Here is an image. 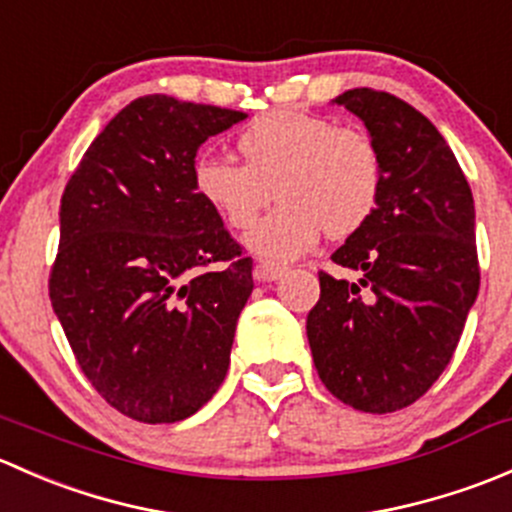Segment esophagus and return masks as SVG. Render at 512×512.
Here are the masks:
<instances>
[{
  "label": "esophagus",
  "mask_w": 512,
  "mask_h": 512,
  "mask_svg": "<svg viewBox=\"0 0 512 512\" xmlns=\"http://www.w3.org/2000/svg\"><path fill=\"white\" fill-rule=\"evenodd\" d=\"M285 275V265H280V262H270V260H260L255 265V270H252V277H255V282H275L280 280V277Z\"/></svg>",
  "instance_id": "obj_1"
}]
</instances>
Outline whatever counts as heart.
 Wrapping results in <instances>:
<instances>
[{
    "label": "heart",
    "mask_w": 512,
    "mask_h": 512,
    "mask_svg": "<svg viewBox=\"0 0 512 512\" xmlns=\"http://www.w3.org/2000/svg\"><path fill=\"white\" fill-rule=\"evenodd\" d=\"M242 163L200 156L193 165L198 198L232 230L252 227L247 245L267 260H294L327 230L354 235L371 220L384 190V158L359 126H339L322 113L280 108L252 118L237 136Z\"/></svg>",
    "instance_id": "obj_1"
}]
</instances>
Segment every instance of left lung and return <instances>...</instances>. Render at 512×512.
Segmentation results:
<instances>
[{
  "label": "left lung",
  "instance_id": "left-lung-1",
  "mask_svg": "<svg viewBox=\"0 0 512 512\" xmlns=\"http://www.w3.org/2000/svg\"><path fill=\"white\" fill-rule=\"evenodd\" d=\"M384 158L376 213L332 255L359 282L319 272L307 339L329 394L364 414L421 399L458 347L480 287L473 193L438 128L386 91L337 96Z\"/></svg>",
  "mask_w": 512,
  "mask_h": 512
}]
</instances>
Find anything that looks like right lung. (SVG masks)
I'll return each instance as SVG.
<instances>
[{
  "mask_svg": "<svg viewBox=\"0 0 512 512\" xmlns=\"http://www.w3.org/2000/svg\"><path fill=\"white\" fill-rule=\"evenodd\" d=\"M247 113L141 96L91 143L61 195L49 299L108 406L175 423L230 366L252 257L198 198V148Z\"/></svg>",
  "mask_w": 512,
  "mask_h": 512,
  "instance_id": "1",
  "label": "right lung"
}]
</instances>
